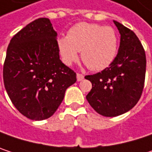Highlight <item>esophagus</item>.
<instances>
[{"label": "esophagus", "instance_id": "1", "mask_svg": "<svg viewBox=\"0 0 152 152\" xmlns=\"http://www.w3.org/2000/svg\"><path fill=\"white\" fill-rule=\"evenodd\" d=\"M76 78H77V81H82V80L84 78V76H83V74L77 73V74H76Z\"/></svg>", "mask_w": 152, "mask_h": 152}]
</instances>
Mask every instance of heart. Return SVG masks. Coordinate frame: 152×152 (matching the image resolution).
<instances>
[{
  "label": "heart",
  "instance_id": "obj_1",
  "mask_svg": "<svg viewBox=\"0 0 152 152\" xmlns=\"http://www.w3.org/2000/svg\"><path fill=\"white\" fill-rule=\"evenodd\" d=\"M119 37L112 27L79 23L69 29L67 37L58 39L61 60L67 66L78 60V52L85 65L93 71H101L114 61Z\"/></svg>",
  "mask_w": 152,
  "mask_h": 152
}]
</instances>
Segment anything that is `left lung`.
Here are the masks:
<instances>
[{"label":"left lung","mask_w":152,"mask_h":152,"mask_svg":"<svg viewBox=\"0 0 152 152\" xmlns=\"http://www.w3.org/2000/svg\"><path fill=\"white\" fill-rule=\"evenodd\" d=\"M121 34L118 53L112 64L97 74L85 76L92 88L86 99L91 106L106 117L121 115L137 105L142 93L145 51L135 32L113 21Z\"/></svg>","instance_id":"1"}]
</instances>
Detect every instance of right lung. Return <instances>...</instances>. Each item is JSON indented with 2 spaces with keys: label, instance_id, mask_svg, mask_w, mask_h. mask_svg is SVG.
<instances>
[{
  "label": "right lung",
  "instance_id": "1",
  "mask_svg": "<svg viewBox=\"0 0 152 152\" xmlns=\"http://www.w3.org/2000/svg\"><path fill=\"white\" fill-rule=\"evenodd\" d=\"M57 33L48 18L27 24L11 39L3 64V82L15 107L42 121L62 102L76 74L60 60Z\"/></svg>",
  "mask_w": 152,
  "mask_h": 152
}]
</instances>
